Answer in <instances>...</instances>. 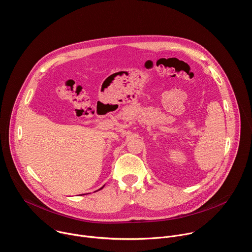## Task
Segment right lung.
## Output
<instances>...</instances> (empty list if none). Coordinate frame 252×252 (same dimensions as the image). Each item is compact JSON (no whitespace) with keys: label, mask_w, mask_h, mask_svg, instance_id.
<instances>
[{"label":"right lung","mask_w":252,"mask_h":252,"mask_svg":"<svg viewBox=\"0 0 252 252\" xmlns=\"http://www.w3.org/2000/svg\"><path fill=\"white\" fill-rule=\"evenodd\" d=\"M102 188H103V187H102ZM102 188H101V189H102ZM99 189H98V190H99Z\"/></svg>","instance_id":"right-lung-1"}]
</instances>
